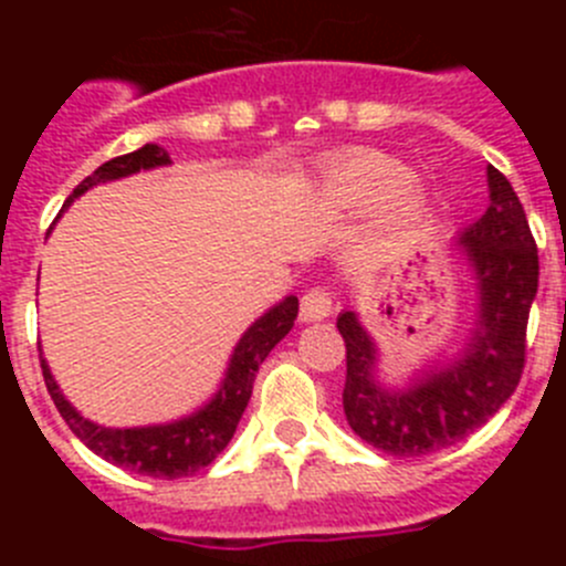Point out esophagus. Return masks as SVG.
<instances>
[{
    "mask_svg": "<svg viewBox=\"0 0 566 566\" xmlns=\"http://www.w3.org/2000/svg\"><path fill=\"white\" fill-rule=\"evenodd\" d=\"M332 308V292H328L326 286L308 289V292L300 297V319H303V323H314V319L328 317Z\"/></svg>",
    "mask_w": 566,
    "mask_h": 566,
    "instance_id": "1",
    "label": "esophagus"
}]
</instances>
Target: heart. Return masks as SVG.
<instances>
[{"mask_svg":"<svg viewBox=\"0 0 566 566\" xmlns=\"http://www.w3.org/2000/svg\"><path fill=\"white\" fill-rule=\"evenodd\" d=\"M328 187L352 207H385L413 187L411 169L379 153L348 155L332 172Z\"/></svg>","mask_w":566,"mask_h":566,"instance_id":"1","label":"heart"}]
</instances>
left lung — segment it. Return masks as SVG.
Listing matches in <instances>:
<instances>
[{
    "label": "left lung",
    "instance_id": "obj_1",
    "mask_svg": "<svg viewBox=\"0 0 566 566\" xmlns=\"http://www.w3.org/2000/svg\"><path fill=\"white\" fill-rule=\"evenodd\" d=\"M490 207L459 238L476 274L479 319L462 352L402 391L374 382L377 345L354 312L337 317L345 339L343 411L352 431L391 457H422L462 442L516 391L527 319L538 292V249L518 195L488 167Z\"/></svg>",
    "mask_w": 566,
    "mask_h": 566
}]
</instances>
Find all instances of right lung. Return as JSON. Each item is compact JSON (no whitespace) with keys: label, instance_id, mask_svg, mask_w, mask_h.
Returning a JSON list of instances; mask_svg holds the SVG:
<instances>
[{"label":"right lung","instance_id":"add662e5","mask_svg":"<svg viewBox=\"0 0 566 566\" xmlns=\"http://www.w3.org/2000/svg\"><path fill=\"white\" fill-rule=\"evenodd\" d=\"M169 164V153L158 144H144L135 153L118 155L113 161L102 164L93 175H87L73 195H70L64 207L76 201L78 195L87 189L98 187V184L115 181V178H127L142 169L164 167ZM297 297H286L274 308H269L260 319H254L249 332L240 337L234 345V354L229 359L227 377H223L221 388L203 405L201 411H195L192 417H184L178 422L169 424H149V428H102V424L90 422L73 405L64 399L59 391L56 379L50 374L48 363L42 359V377L48 385L50 399L56 402L59 413L64 422L70 424V431L76 433L90 451L98 453L107 462L118 464L124 470H135L142 476L153 479H181L195 473V470L207 468L218 453L223 451L232 439L234 428H238L240 417L247 411L249 397H252L254 374H258L260 363L269 357L274 345L292 332L294 319H297Z\"/></svg>","mask_w":566,"mask_h":566}]
</instances>
